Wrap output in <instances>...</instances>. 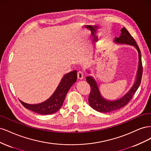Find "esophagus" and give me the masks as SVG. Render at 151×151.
Listing matches in <instances>:
<instances>
[{
    "instance_id": "1",
    "label": "esophagus",
    "mask_w": 151,
    "mask_h": 151,
    "mask_svg": "<svg viewBox=\"0 0 151 151\" xmlns=\"http://www.w3.org/2000/svg\"><path fill=\"white\" fill-rule=\"evenodd\" d=\"M83 76H84L83 72L79 71L78 72H77V78H78L79 79H80V80L83 79Z\"/></svg>"
}]
</instances>
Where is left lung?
Segmentation results:
<instances>
[{"mask_svg": "<svg viewBox=\"0 0 151 151\" xmlns=\"http://www.w3.org/2000/svg\"><path fill=\"white\" fill-rule=\"evenodd\" d=\"M121 35L119 38H115V42L119 43H125L128 45H131L134 46L137 50L139 53V69L137 75V80L134 85L132 87L130 91L125 96L122 98L116 100L115 101H109L104 99L100 94L98 87L96 82L92 77H87L86 81L90 85L91 91L89 95V104L95 110L101 113H108L115 111L116 109L123 108L126 104H128L132 99L133 96L135 93L136 91L137 90L141 83L142 76V63L141 60L140 50L139 46L137 44L135 40L132 37L128 30L124 28L121 29Z\"/></svg>", "mask_w": 151, "mask_h": 151, "instance_id": "8db88e82", "label": "left lung"}]
</instances>
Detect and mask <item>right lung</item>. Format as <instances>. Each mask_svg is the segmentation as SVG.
Listing matches in <instances>:
<instances>
[{"instance_id": "1", "label": "right lung", "mask_w": 151, "mask_h": 151, "mask_svg": "<svg viewBox=\"0 0 151 151\" xmlns=\"http://www.w3.org/2000/svg\"><path fill=\"white\" fill-rule=\"evenodd\" d=\"M77 71L68 73L62 79L57 89L47 101L38 104H29L19 100L21 104L28 109L41 115H50L57 112L62 106L66 94L70 87L77 81Z\"/></svg>"}]
</instances>
